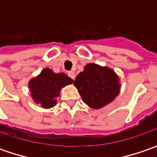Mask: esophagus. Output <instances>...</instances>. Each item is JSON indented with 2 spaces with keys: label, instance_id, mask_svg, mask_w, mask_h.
Masks as SVG:
<instances>
[{
  "label": "esophagus",
  "instance_id": "esophagus-1",
  "mask_svg": "<svg viewBox=\"0 0 157 157\" xmlns=\"http://www.w3.org/2000/svg\"><path fill=\"white\" fill-rule=\"evenodd\" d=\"M68 76H69L71 78H72L73 80L75 79L76 75H75V73H74L73 71H69V72H68Z\"/></svg>",
  "mask_w": 157,
  "mask_h": 157
}]
</instances>
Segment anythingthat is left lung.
<instances>
[{"mask_svg":"<svg viewBox=\"0 0 157 157\" xmlns=\"http://www.w3.org/2000/svg\"><path fill=\"white\" fill-rule=\"evenodd\" d=\"M74 86L83 101L94 109H100L111 103L121 90L119 76L110 68L87 63L76 77Z\"/></svg>","mask_w":157,"mask_h":157,"instance_id":"obj_1","label":"left lung"}]
</instances>
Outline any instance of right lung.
<instances>
[{
	"label": "right lung",
	"mask_w": 157,
	"mask_h": 157,
	"mask_svg": "<svg viewBox=\"0 0 157 157\" xmlns=\"http://www.w3.org/2000/svg\"><path fill=\"white\" fill-rule=\"evenodd\" d=\"M72 83L73 79L63 72L55 73L52 69L44 68L29 80V88L34 102L49 109L56 105L61 89Z\"/></svg>",
	"instance_id": "1"
}]
</instances>
